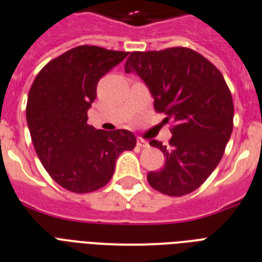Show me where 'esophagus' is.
Returning <instances> with one entry per match:
<instances>
[{"instance_id":"obj_1","label":"esophagus","mask_w":262,"mask_h":262,"mask_svg":"<svg viewBox=\"0 0 262 262\" xmlns=\"http://www.w3.org/2000/svg\"><path fill=\"white\" fill-rule=\"evenodd\" d=\"M137 146H140V147H147L148 142L146 140H143V138H138V140H137Z\"/></svg>"}]
</instances>
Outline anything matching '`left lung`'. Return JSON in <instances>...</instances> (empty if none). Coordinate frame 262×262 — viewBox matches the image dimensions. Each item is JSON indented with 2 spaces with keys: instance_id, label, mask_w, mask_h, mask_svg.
<instances>
[{
  "instance_id": "1",
  "label": "left lung",
  "mask_w": 262,
  "mask_h": 262,
  "mask_svg": "<svg viewBox=\"0 0 262 262\" xmlns=\"http://www.w3.org/2000/svg\"><path fill=\"white\" fill-rule=\"evenodd\" d=\"M137 73L154 96V108L172 120L163 168L148 172L154 189L180 197L201 187L215 169L234 128V103L219 72L199 52L185 47L132 52L125 73Z\"/></svg>"
}]
</instances>
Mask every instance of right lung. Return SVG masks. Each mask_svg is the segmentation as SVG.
I'll use <instances>...</instances> for the list:
<instances>
[{"instance_id": "1", "label": "right lung", "mask_w": 262, "mask_h": 262, "mask_svg": "<svg viewBox=\"0 0 262 262\" xmlns=\"http://www.w3.org/2000/svg\"><path fill=\"white\" fill-rule=\"evenodd\" d=\"M128 52L79 46L49 61L36 75L26 117L35 151L65 189L90 193L111 180L119 155L136 146L126 129L105 132L87 124L99 79Z\"/></svg>"}]
</instances>
